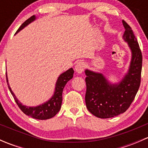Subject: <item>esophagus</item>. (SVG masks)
Here are the masks:
<instances>
[{"mask_svg":"<svg viewBox=\"0 0 148 148\" xmlns=\"http://www.w3.org/2000/svg\"><path fill=\"white\" fill-rule=\"evenodd\" d=\"M85 68V63L83 62H79L75 66V70L78 74H82Z\"/></svg>","mask_w":148,"mask_h":148,"instance_id":"1","label":"esophagus"}]
</instances>
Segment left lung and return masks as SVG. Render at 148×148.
<instances>
[{"instance_id":"obj_1","label":"left lung","mask_w":148,"mask_h":148,"mask_svg":"<svg viewBox=\"0 0 148 148\" xmlns=\"http://www.w3.org/2000/svg\"><path fill=\"white\" fill-rule=\"evenodd\" d=\"M122 23L125 28L122 38L130 49L132 58L129 69L122 81L111 84L101 73L85 70V102L88 110L99 118H110L125 112L133 102L140 85L141 50L132 28L125 21Z\"/></svg>"}]
</instances>
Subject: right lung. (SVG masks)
<instances>
[{
    "instance_id": "obj_1",
    "label": "right lung",
    "mask_w": 148,
    "mask_h": 148,
    "mask_svg": "<svg viewBox=\"0 0 148 148\" xmlns=\"http://www.w3.org/2000/svg\"><path fill=\"white\" fill-rule=\"evenodd\" d=\"M36 18L35 16H32L31 18L27 19L21 26L19 27L18 31H16V34L23 29V28L28 26L29 23L35 21ZM74 69L72 68H70L65 72L62 73L58 78L57 81H56V86H55V91L53 95L51 97L49 100L42 104L36 106V107H26V106L23 105L16 98V95L13 92V91L10 89L9 84H8V77L6 75V80L7 83H8V89H9L10 93L13 95V98H14L15 101H16V104L19 107V108L21 110L24 114L26 115L29 116V117H33L34 119H37V120H48L51 117H54L59 111L60 110L61 107H62V92H63V89L64 88L66 84L68 82L70 79H71L73 77V74H74Z\"/></svg>"
}]
</instances>
